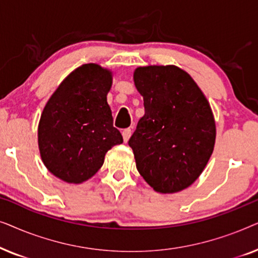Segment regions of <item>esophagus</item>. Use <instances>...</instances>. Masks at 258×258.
<instances>
[{
  "mask_svg": "<svg viewBox=\"0 0 258 258\" xmlns=\"http://www.w3.org/2000/svg\"><path fill=\"white\" fill-rule=\"evenodd\" d=\"M130 135H132V129L128 128V129L123 130V132H122L123 141H124V142H128V140L130 139Z\"/></svg>",
  "mask_w": 258,
  "mask_h": 258,
  "instance_id": "esophagus-1",
  "label": "esophagus"
}]
</instances>
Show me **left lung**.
Returning a JSON list of instances; mask_svg holds the SVG:
<instances>
[{"mask_svg":"<svg viewBox=\"0 0 258 258\" xmlns=\"http://www.w3.org/2000/svg\"><path fill=\"white\" fill-rule=\"evenodd\" d=\"M134 82L146 111L128 142L137 170L155 191H181L199 178L213 154L216 125L209 102L176 66L140 67Z\"/></svg>","mask_w":258,"mask_h":258,"instance_id":"1","label":"left lung"}]
</instances>
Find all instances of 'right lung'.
<instances>
[{"instance_id":"obj_1","label":"right lung","mask_w":258,"mask_h":258,"mask_svg":"<svg viewBox=\"0 0 258 258\" xmlns=\"http://www.w3.org/2000/svg\"><path fill=\"white\" fill-rule=\"evenodd\" d=\"M111 83L110 70L88 63L70 73L45 104L38 149L48 170L62 181L77 184L93 177L107 151L123 142L107 102Z\"/></svg>"}]
</instances>
